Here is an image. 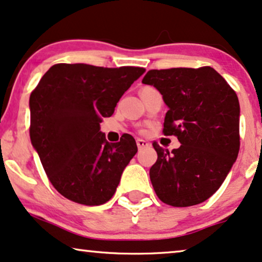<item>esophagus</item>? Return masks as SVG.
Wrapping results in <instances>:
<instances>
[{
  "mask_svg": "<svg viewBox=\"0 0 262 262\" xmlns=\"http://www.w3.org/2000/svg\"><path fill=\"white\" fill-rule=\"evenodd\" d=\"M137 145H138L139 149H141V148H144V147H148L149 142L142 140V139H137Z\"/></svg>",
  "mask_w": 262,
  "mask_h": 262,
  "instance_id": "1",
  "label": "esophagus"
}]
</instances>
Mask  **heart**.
Masks as SVG:
<instances>
[{
	"instance_id": "obj_1",
	"label": "heart",
	"mask_w": 262,
	"mask_h": 262,
	"mask_svg": "<svg viewBox=\"0 0 262 262\" xmlns=\"http://www.w3.org/2000/svg\"><path fill=\"white\" fill-rule=\"evenodd\" d=\"M146 87H148V86H146ZM144 89H145V87H144Z\"/></svg>"
}]
</instances>
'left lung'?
Here are the masks:
<instances>
[{
  "mask_svg": "<svg viewBox=\"0 0 262 262\" xmlns=\"http://www.w3.org/2000/svg\"><path fill=\"white\" fill-rule=\"evenodd\" d=\"M142 83L155 86L169 107L164 135L179 148L153 142L158 158L149 169L153 189L164 204L188 207L219 189L239 151V103L226 80L211 67L151 69Z\"/></svg>",
  "mask_w": 262,
  "mask_h": 262,
  "instance_id": "obj_1",
  "label": "left lung"
}]
</instances>
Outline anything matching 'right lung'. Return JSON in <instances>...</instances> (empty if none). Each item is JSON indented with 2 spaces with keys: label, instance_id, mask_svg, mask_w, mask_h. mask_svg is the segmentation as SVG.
Masks as SVG:
<instances>
[{
  "label": "right lung",
  "instance_id": "add662e5",
  "mask_svg": "<svg viewBox=\"0 0 262 262\" xmlns=\"http://www.w3.org/2000/svg\"><path fill=\"white\" fill-rule=\"evenodd\" d=\"M145 68L57 63L30 96V138L49 181L68 200L98 206L116 191L138 152L132 135L106 141L100 122Z\"/></svg>",
  "mask_w": 262,
  "mask_h": 262
}]
</instances>
